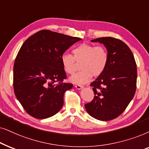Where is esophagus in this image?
<instances>
[{
	"label": "esophagus",
	"instance_id": "esophagus-1",
	"mask_svg": "<svg viewBox=\"0 0 149 149\" xmlns=\"http://www.w3.org/2000/svg\"><path fill=\"white\" fill-rule=\"evenodd\" d=\"M75 87H76L77 89H78V90H80V89H82L83 88V86H81L80 84H76Z\"/></svg>",
	"mask_w": 149,
	"mask_h": 149
}]
</instances>
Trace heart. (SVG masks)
<instances>
[{
  "label": "heart",
  "mask_w": 149,
  "mask_h": 149,
  "mask_svg": "<svg viewBox=\"0 0 149 149\" xmlns=\"http://www.w3.org/2000/svg\"><path fill=\"white\" fill-rule=\"evenodd\" d=\"M73 55L67 52L61 56V63L65 72L73 75L78 69L77 63H80L81 69L71 77L70 81L76 84L88 82L93 77H98L104 72L108 63L109 54L102 45L82 43L73 49Z\"/></svg>",
  "instance_id": "heart-1"
}]
</instances>
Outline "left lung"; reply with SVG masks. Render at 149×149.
<instances>
[{
    "label": "left lung",
    "instance_id": "1",
    "mask_svg": "<svg viewBox=\"0 0 149 149\" xmlns=\"http://www.w3.org/2000/svg\"><path fill=\"white\" fill-rule=\"evenodd\" d=\"M91 41L106 46L109 60L104 72L91 84L95 97L84 106L92 117L107 121L121 114L134 97L136 63L130 47L120 39L107 37Z\"/></svg>",
    "mask_w": 149,
    "mask_h": 149
}]
</instances>
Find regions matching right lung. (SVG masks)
<instances>
[{
  "instance_id": "add662e5",
  "label": "right lung",
  "mask_w": 149,
  "mask_h": 149,
  "mask_svg": "<svg viewBox=\"0 0 149 149\" xmlns=\"http://www.w3.org/2000/svg\"><path fill=\"white\" fill-rule=\"evenodd\" d=\"M80 38L49 30L35 33L24 41L13 66V88L24 109L33 117L44 119L63 107L64 93L73 88L61 63L63 53Z\"/></svg>"
}]
</instances>
